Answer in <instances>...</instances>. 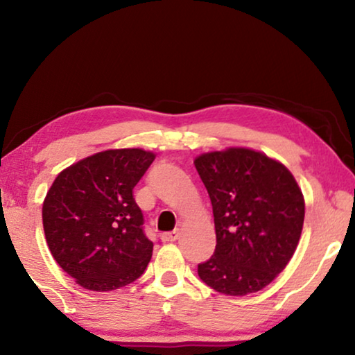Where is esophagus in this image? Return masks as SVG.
I'll list each match as a JSON object with an SVG mask.
<instances>
[{"label": "esophagus", "instance_id": "obj_1", "mask_svg": "<svg viewBox=\"0 0 355 355\" xmlns=\"http://www.w3.org/2000/svg\"><path fill=\"white\" fill-rule=\"evenodd\" d=\"M179 237V230L169 231V232H163L162 234V241L163 242H174Z\"/></svg>", "mask_w": 355, "mask_h": 355}]
</instances>
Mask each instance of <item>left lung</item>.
<instances>
[{
  "label": "left lung",
  "instance_id": "1",
  "mask_svg": "<svg viewBox=\"0 0 355 355\" xmlns=\"http://www.w3.org/2000/svg\"><path fill=\"white\" fill-rule=\"evenodd\" d=\"M193 163L216 231L215 254L198 263V276L226 295L263 289L299 244L305 203L297 182L284 164L249 148L203 153Z\"/></svg>",
  "mask_w": 355,
  "mask_h": 355
}]
</instances>
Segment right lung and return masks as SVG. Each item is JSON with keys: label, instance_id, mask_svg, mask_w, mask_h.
Here are the masks:
<instances>
[{"label": "right lung", "instance_id": "obj_1", "mask_svg": "<svg viewBox=\"0 0 355 355\" xmlns=\"http://www.w3.org/2000/svg\"><path fill=\"white\" fill-rule=\"evenodd\" d=\"M155 155L106 150L58 174L43 202V230L58 265L82 288L103 293L134 283L152 259L153 242L134 198Z\"/></svg>", "mask_w": 355, "mask_h": 355}]
</instances>
